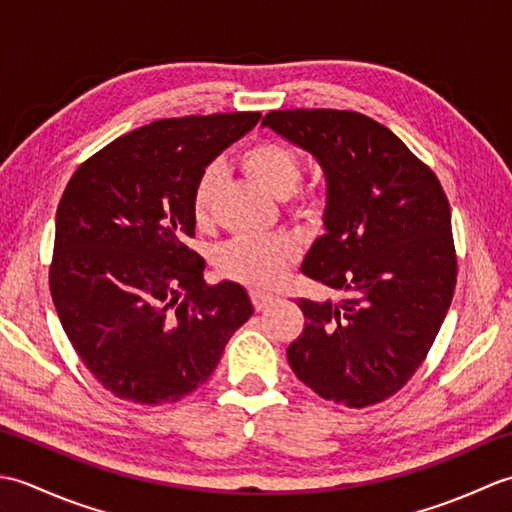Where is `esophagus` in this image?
Wrapping results in <instances>:
<instances>
[{
  "instance_id": "1",
  "label": "esophagus",
  "mask_w": 512,
  "mask_h": 512,
  "mask_svg": "<svg viewBox=\"0 0 512 512\" xmlns=\"http://www.w3.org/2000/svg\"><path fill=\"white\" fill-rule=\"evenodd\" d=\"M277 297L270 295V292H264V290H250V301H253L255 310H264L268 308L270 303H273Z\"/></svg>"
}]
</instances>
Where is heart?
Returning a JSON list of instances; mask_svg holds the SVG:
<instances>
[{"label":"heart","instance_id":"b5f03b06","mask_svg":"<svg viewBox=\"0 0 512 512\" xmlns=\"http://www.w3.org/2000/svg\"><path fill=\"white\" fill-rule=\"evenodd\" d=\"M242 167L270 195L286 198L301 180L303 160L299 151L288 143L262 140L244 149ZM217 191H220V171L209 169L200 178L193 195V215L200 226L211 224L213 220ZM321 202L319 191H303L297 195L292 209L308 217L321 209ZM297 257L299 246L288 235H244L231 239L217 250L215 268L220 270V275L239 284L268 288L286 277Z\"/></svg>","mask_w":512,"mask_h":512}]
</instances>
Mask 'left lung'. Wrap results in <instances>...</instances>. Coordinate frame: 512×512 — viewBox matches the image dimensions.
Returning <instances> with one entry per match:
<instances>
[{
    "instance_id": "obj_1",
    "label": "left lung",
    "mask_w": 512,
    "mask_h": 512,
    "mask_svg": "<svg viewBox=\"0 0 512 512\" xmlns=\"http://www.w3.org/2000/svg\"><path fill=\"white\" fill-rule=\"evenodd\" d=\"M262 125L321 165L325 235L301 273L350 295L299 299L306 328L288 363L325 400L376 405L416 374L451 306L458 259L447 195L436 173L365 114L279 110Z\"/></svg>"
}]
</instances>
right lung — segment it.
I'll list each match as a JSON object with an SVG mask.
<instances>
[{
	"label": "right lung",
	"instance_id": "obj_1",
	"mask_svg": "<svg viewBox=\"0 0 512 512\" xmlns=\"http://www.w3.org/2000/svg\"><path fill=\"white\" fill-rule=\"evenodd\" d=\"M259 118L156 121L85 160L65 187L52 301L76 354L116 398L154 407L191 394L253 314L235 281L206 284L187 239L204 169Z\"/></svg>",
	"mask_w": 512,
	"mask_h": 512
}]
</instances>
